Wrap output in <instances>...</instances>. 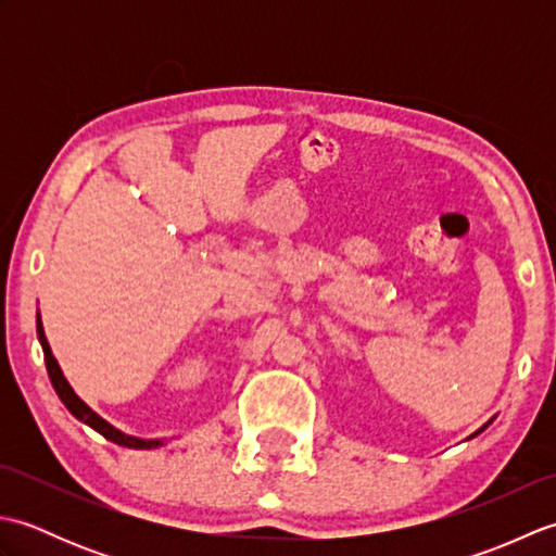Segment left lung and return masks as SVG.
Returning <instances> with one entry per match:
<instances>
[{
    "label": "left lung",
    "instance_id": "8db88e82",
    "mask_svg": "<svg viewBox=\"0 0 556 556\" xmlns=\"http://www.w3.org/2000/svg\"><path fill=\"white\" fill-rule=\"evenodd\" d=\"M485 428H488V425H485ZM485 428H482V430H485ZM482 430H478V432H482ZM478 432H476V434H478Z\"/></svg>",
    "mask_w": 556,
    "mask_h": 556
}]
</instances>
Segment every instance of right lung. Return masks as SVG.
Returning a JSON list of instances; mask_svg holds the SVG:
<instances>
[{
    "mask_svg": "<svg viewBox=\"0 0 556 556\" xmlns=\"http://www.w3.org/2000/svg\"><path fill=\"white\" fill-rule=\"evenodd\" d=\"M38 339L42 344V351H45V365H47V372H50V380H52V387L54 392L59 394V399L64 401V406L74 413V416L78 420H83L86 425H90L92 430H98L102 437H108V440H112L114 444H122V446H131V448H155L160 446V442H146V440H138V437H128L124 432H119L116 428H112V425L108 420H102L96 410H90V406L83 404V401L76 396L74 389H71V384L66 382V377L62 372V368H59L56 358L52 356V349L50 344H47V337H45V329H42V323H40V313H38Z\"/></svg>",
    "mask_w": 556,
    "mask_h": 556,
    "instance_id": "1",
    "label": "right lung"
}]
</instances>
